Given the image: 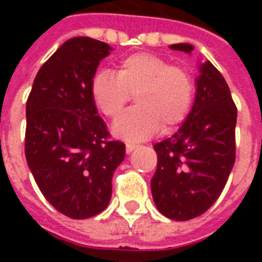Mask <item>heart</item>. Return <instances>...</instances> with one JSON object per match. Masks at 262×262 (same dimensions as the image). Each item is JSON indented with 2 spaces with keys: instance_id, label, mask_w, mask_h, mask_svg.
<instances>
[{
  "instance_id": "heart-1",
  "label": "heart",
  "mask_w": 262,
  "mask_h": 262,
  "mask_svg": "<svg viewBox=\"0 0 262 262\" xmlns=\"http://www.w3.org/2000/svg\"><path fill=\"white\" fill-rule=\"evenodd\" d=\"M178 102H181V99H180V101H178Z\"/></svg>"
}]
</instances>
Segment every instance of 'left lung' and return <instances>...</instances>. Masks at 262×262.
Here are the masks:
<instances>
[{"label": "left lung", "instance_id": "obj_1", "mask_svg": "<svg viewBox=\"0 0 262 262\" xmlns=\"http://www.w3.org/2000/svg\"><path fill=\"white\" fill-rule=\"evenodd\" d=\"M106 43L69 39L37 71L26 101L25 156L43 196L71 219L106 209L112 177L125 160V144L109 132L92 94Z\"/></svg>", "mask_w": 262, "mask_h": 262}]
</instances>
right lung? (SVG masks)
I'll list each match as a JSON object with an SVG mask.
<instances>
[{"instance_id": "add662e5", "label": "right lung", "mask_w": 262, "mask_h": 262, "mask_svg": "<svg viewBox=\"0 0 262 262\" xmlns=\"http://www.w3.org/2000/svg\"><path fill=\"white\" fill-rule=\"evenodd\" d=\"M171 49L189 53L193 48ZM196 86L195 102L181 127L154 144V203L165 217L180 222L201 216L216 202L236 160L237 109L225 78L208 61L201 67Z\"/></svg>"}]
</instances>
